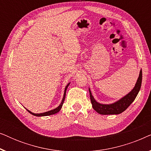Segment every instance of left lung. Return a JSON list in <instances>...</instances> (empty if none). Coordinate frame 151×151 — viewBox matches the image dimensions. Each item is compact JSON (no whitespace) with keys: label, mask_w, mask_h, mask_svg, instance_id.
Segmentation results:
<instances>
[{"label":"left lung","mask_w":151,"mask_h":151,"mask_svg":"<svg viewBox=\"0 0 151 151\" xmlns=\"http://www.w3.org/2000/svg\"><path fill=\"white\" fill-rule=\"evenodd\" d=\"M142 71L140 70L139 78L136 82L135 87L129 93L117 101V102L111 104H102L97 102L93 97L92 96L91 92L89 89V94L91 102L93 108L96 112L100 113L101 115H117L122 113L129 107L131 103L135 100L137 97L138 93H139L140 88L142 85Z\"/></svg>","instance_id":"1"}]
</instances>
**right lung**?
<instances>
[{
  "mask_svg": "<svg viewBox=\"0 0 151 151\" xmlns=\"http://www.w3.org/2000/svg\"><path fill=\"white\" fill-rule=\"evenodd\" d=\"M69 84H70V83L68 84L67 85V86H66V87H65V93H64V96H63V100H62V102L60 103V104L59 106H58L56 109H53V110L49 111H47V112H45V113H34L31 112V111H29V110H27V111L29 113H30L31 114H32L33 115H35V116H39V117H40V116H47V115H53V114H55V113H57L58 112H59L61 108H62V106H63V103H64V101H65V96H66V91H67V87H68V86L69 85Z\"/></svg>",
  "mask_w": 151,
  "mask_h": 151,
  "instance_id": "right-lung-1",
  "label": "right lung"
}]
</instances>
